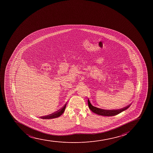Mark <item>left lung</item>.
<instances>
[{"instance_id":"1","label":"left lung","mask_w":153,"mask_h":153,"mask_svg":"<svg viewBox=\"0 0 153 153\" xmlns=\"http://www.w3.org/2000/svg\"><path fill=\"white\" fill-rule=\"evenodd\" d=\"M88 104L89 109L93 113L96 114L97 115L104 116H113L118 115L123 111L127 110L131 105H130L122 109H118V110H105V109H100L93 106L90 103L89 99L88 100Z\"/></svg>"}]
</instances>
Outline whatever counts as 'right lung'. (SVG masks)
Masks as SVG:
<instances>
[{"label": "right lung", "instance_id": "obj_1", "mask_svg": "<svg viewBox=\"0 0 153 153\" xmlns=\"http://www.w3.org/2000/svg\"><path fill=\"white\" fill-rule=\"evenodd\" d=\"M66 105L67 104H66L63 106V107H62L60 110L58 111L57 112L51 114H50V115H47V116H45L41 117V119H51L59 117L61 115H62V114L64 112Z\"/></svg>", "mask_w": 153, "mask_h": 153}]
</instances>
